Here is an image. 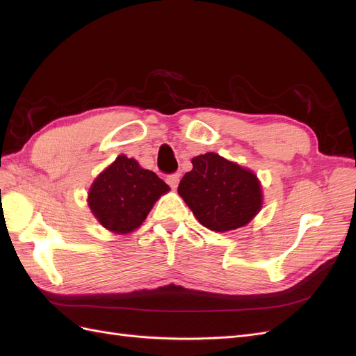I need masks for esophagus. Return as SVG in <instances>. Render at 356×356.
<instances>
[{
	"mask_svg": "<svg viewBox=\"0 0 356 356\" xmlns=\"http://www.w3.org/2000/svg\"><path fill=\"white\" fill-rule=\"evenodd\" d=\"M166 182L172 187V188H177L179 184V174H172L166 177Z\"/></svg>",
	"mask_w": 356,
	"mask_h": 356,
	"instance_id": "34e87169",
	"label": "esophagus"
}]
</instances>
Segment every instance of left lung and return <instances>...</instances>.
<instances>
[{"instance_id":"obj_1","label":"left lung","mask_w":356,"mask_h":356,"mask_svg":"<svg viewBox=\"0 0 356 356\" xmlns=\"http://www.w3.org/2000/svg\"><path fill=\"white\" fill-rule=\"evenodd\" d=\"M191 163L178 195L204 227L221 233L236 230L261 211L263 190L251 169L217 153L193 157Z\"/></svg>"}]
</instances>
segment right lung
<instances>
[{"mask_svg":"<svg viewBox=\"0 0 356 356\" xmlns=\"http://www.w3.org/2000/svg\"><path fill=\"white\" fill-rule=\"evenodd\" d=\"M169 186L135 159L118 156L95 178L88 204L104 229L127 234L141 225Z\"/></svg>","mask_w":356,"mask_h":356,"instance_id":"right-lung-1","label":"right lung"}]
</instances>
